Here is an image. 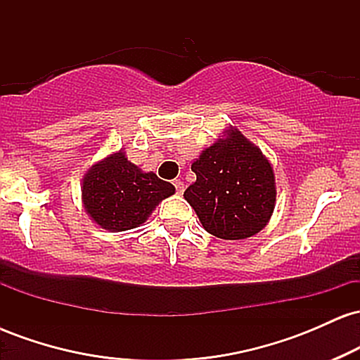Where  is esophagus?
Returning <instances> with one entry per match:
<instances>
[{"label":"esophagus","instance_id":"esophagus-1","mask_svg":"<svg viewBox=\"0 0 360 360\" xmlns=\"http://www.w3.org/2000/svg\"><path fill=\"white\" fill-rule=\"evenodd\" d=\"M172 184H174L177 194H183L184 193V183H183V181L174 179V181H172Z\"/></svg>","mask_w":360,"mask_h":360}]
</instances>
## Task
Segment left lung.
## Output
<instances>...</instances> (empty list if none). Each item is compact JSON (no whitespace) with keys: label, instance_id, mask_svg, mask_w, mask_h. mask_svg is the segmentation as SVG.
Masks as SVG:
<instances>
[{"label":"left lung","instance_id":"1","mask_svg":"<svg viewBox=\"0 0 360 360\" xmlns=\"http://www.w3.org/2000/svg\"><path fill=\"white\" fill-rule=\"evenodd\" d=\"M196 181L184 191L201 225L225 240L252 237L274 212V172L238 130L206 148L191 166Z\"/></svg>","mask_w":360,"mask_h":360}]
</instances>
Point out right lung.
Listing matches in <instances>:
<instances>
[{
    "label": "right lung",
    "mask_w": 360,
    "mask_h": 360,
    "mask_svg": "<svg viewBox=\"0 0 360 360\" xmlns=\"http://www.w3.org/2000/svg\"><path fill=\"white\" fill-rule=\"evenodd\" d=\"M174 186L154 172H142L128 162L123 152L106 157L82 181L84 208L98 225L123 232L139 226Z\"/></svg>",
    "instance_id": "obj_1"
}]
</instances>
